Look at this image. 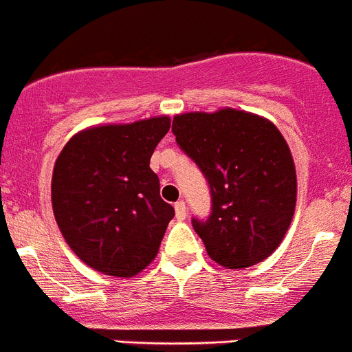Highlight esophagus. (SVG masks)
I'll return each instance as SVG.
<instances>
[{
  "label": "esophagus",
  "instance_id": "34e87169",
  "mask_svg": "<svg viewBox=\"0 0 352 352\" xmlns=\"http://www.w3.org/2000/svg\"><path fill=\"white\" fill-rule=\"evenodd\" d=\"M174 210H176V219H178V221H183V219L187 217V206H185L183 201H178V203L174 205Z\"/></svg>",
  "mask_w": 352,
  "mask_h": 352
}]
</instances>
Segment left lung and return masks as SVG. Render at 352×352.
Segmentation results:
<instances>
[{"instance_id":"left-lung-1","label":"left lung","mask_w":352,"mask_h":352,"mask_svg":"<svg viewBox=\"0 0 352 352\" xmlns=\"http://www.w3.org/2000/svg\"><path fill=\"white\" fill-rule=\"evenodd\" d=\"M173 133L210 185V217L192 219L208 256L226 269L270 256L292 222L297 197L283 135L265 117L235 108L176 116Z\"/></svg>"}]
</instances>
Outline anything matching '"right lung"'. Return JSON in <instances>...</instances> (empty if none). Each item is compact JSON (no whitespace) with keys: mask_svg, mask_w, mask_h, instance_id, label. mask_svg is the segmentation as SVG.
Listing matches in <instances>:
<instances>
[{"mask_svg":"<svg viewBox=\"0 0 352 352\" xmlns=\"http://www.w3.org/2000/svg\"><path fill=\"white\" fill-rule=\"evenodd\" d=\"M167 116L80 131L58 155L51 203L62 236L83 263L131 278L155 260L174 208L160 197L149 160Z\"/></svg>","mask_w":352,"mask_h":352,"instance_id":"1","label":"right lung"}]
</instances>
